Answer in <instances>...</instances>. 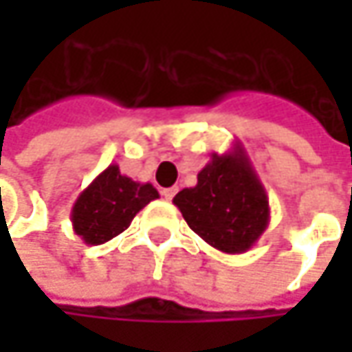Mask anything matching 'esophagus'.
Returning a JSON list of instances; mask_svg holds the SVG:
<instances>
[{
	"instance_id": "1",
	"label": "esophagus",
	"mask_w": 352,
	"mask_h": 352,
	"mask_svg": "<svg viewBox=\"0 0 352 352\" xmlns=\"http://www.w3.org/2000/svg\"><path fill=\"white\" fill-rule=\"evenodd\" d=\"M177 193V187H165V189H161V195L165 197V199H173V195Z\"/></svg>"
}]
</instances>
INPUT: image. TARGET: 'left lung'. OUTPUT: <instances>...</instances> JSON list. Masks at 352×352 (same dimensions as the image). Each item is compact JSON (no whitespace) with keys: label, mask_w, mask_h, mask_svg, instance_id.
<instances>
[{"label":"left lung","mask_w":352,"mask_h":352,"mask_svg":"<svg viewBox=\"0 0 352 352\" xmlns=\"http://www.w3.org/2000/svg\"><path fill=\"white\" fill-rule=\"evenodd\" d=\"M173 204L197 236L228 254L250 250L271 220L265 185L241 142L214 153L197 183L181 189Z\"/></svg>","instance_id":"8db88e82"}]
</instances>
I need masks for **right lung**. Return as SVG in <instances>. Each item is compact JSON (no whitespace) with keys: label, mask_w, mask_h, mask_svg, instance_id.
<instances>
[{"label":"right lung","mask_w":352,"mask_h":352,"mask_svg":"<svg viewBox=\"0 0 352 352\" xmlns=\"http://www.w3.org/2000/svg\"><path fill=\"white\" fill-rule=\"evenodd\" d=\"M159 197L151 183L122 175L118 165H109L75 199L71 210L73 230L85 245L98 246L122 234L134 216Z\"/></svg>","instance_id":"1"}]
</instances>
